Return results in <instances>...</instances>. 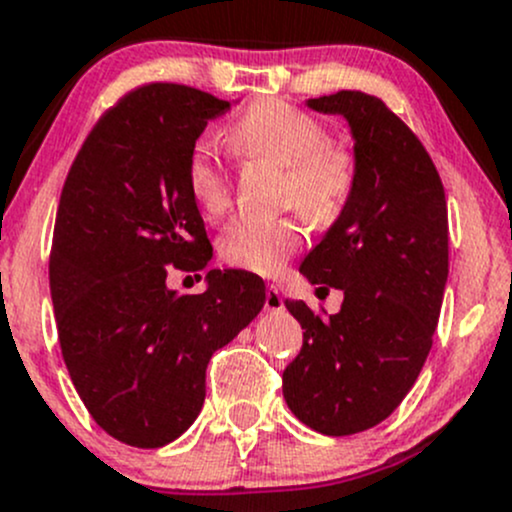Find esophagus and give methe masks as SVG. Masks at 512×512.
Listing matches in <instances>:
<instances>
[{"mask_svg": "<svg viewBox=\"0 0 512 512\" xmlns=\"http://www.w3.org/2000/svg\"><path fill=\"white\" fill-rule=\"evenodd\" d=\"M263 305H266V310H271V313H278V310H283V295L276 286L266 288V300H263Z\"/></svg>", "mask_w": 512, "mask_h": 512, "instance_id": "esophagus-1", "label": "esophagus"}]
</instances>
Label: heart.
I'll return each instance as SVG.
<instances>
[{
  "label": "heart",
  "mask_w": 512,
  "mask_h": 512,
  "mask_svg": "<svg viewBox=\"0 0 512 512\" xmlns=\"http://www.w3.org/2000/svg\"><path fill=\"white\" fill-rule=\"evenodd\" d=\"M325 138L328 133L315 115L276 98L251 103L229 128V142L239 155L286 167L283 199L318 226L335 224L345 214L360 182L355 150ZM187 189L207 219L229 209V175L209 142H197L189 152ZM303 239L298 217L239 219L221 234L219 254L229 266L273 276Z\"/></svg>",
  "instance_id": "heart-1"
}]
</instances>
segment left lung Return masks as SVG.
Here are the masks:
<instances>
[{
  "mask_svg": "<svg viewBox=\"0 0 512 512\" xmlns=\"http://www.w3.org/2000/svg\"><path fill=\"white\" fill-rule=\"evenodd\" d=\"M308 105L345 115L360 182L300 263L310 283L345 293L340 313L286 300L303 347L283 370V397L310 429L350 436L387 419L424 367L449 278V212L434 160L382 98L337 91Z\"/></svg>",
  "mask_w": 512,
  "mask_h": 512,
  "instance_id": "1",
  "label": "left lung"
}]
</instances>
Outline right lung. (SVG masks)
I'll list each match as a JSON object with an SVG mask.
<instances>
[{"instance_id": "obj_1", "label": "right lung", "mask_w": 512, "mask_h": 512, "mask_svg": "<svg viewBox=\"0 0 512 512\" xmlns=\"http://www.w3.org/2000/svg\"><path fill=\"white\" fill-rule=\"evenodd\" d=\"M226 110L229 100L182 83L133 88L100 115L61 189L49 281L63 362L100 429L138 449L192 426L209 360L266 300L246 271L214 268L197 295L165 283L212 258L187 157Z\"/></svg>"}]
</instances>
